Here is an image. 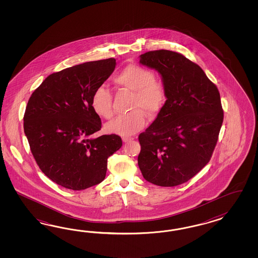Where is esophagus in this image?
<instances>
[{
	"instance_id": "34e87169",
	"label": "esophagus",
	"mask_w": 258,
	"mask_h": 258,
	"mask_svg": "<svg viewBox=\"0 0 258 258\" xmlns=\"http://www.w3.org/2000/svg\"><path fill=\"white\" fill-rule=\"evenodd\" d=\"M122 140L124 143H127V142H131V141L133 140V137H127V136H125V137H123L122 138Z\"/></svg>"
}]
</instances>
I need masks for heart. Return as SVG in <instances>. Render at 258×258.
<instances>
[{"mask_svg": "<svg viewBox=\"0 0 258 258\" xmlns=\"http://www.w3.org/2000/svg\"><path fill=\"white\" fill-rule=\"evenodd\" d=\"M152 71L136 64L125 66L114 78V82L133 93L130 109L126 114L119 115L105 125V131L111 134L131 136L143 128L147 118L156 116L166 100V91L160 80H157ZM91 107L95 114L105 119L112 116L111 95L105 86L98 87L91 98Z\"/></svg>", "mask_w": 258, "mask_h": 258, "instance_id": "1", "label": "heart"}]
</instances>
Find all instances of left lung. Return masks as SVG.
I'll use <instances>...</instances> for the list:
<instances>
[{
    "label": "left lung",
    "mask_w": 258,
    "mask_h": 258,
    "mask_svg": "<svg viewBox=\"0 0 258 258\" xmlns=\"http://www.w3.org/2000/svg\"><path fill=\"white\" fill-rule=\"evenodd\" d=\"M139 62L160 74L166 101L139 135L138 165L145 180L176 186L210 161L223 122L219 90L198 64L179 53L150 51Z\"/></svg>",
    "instance_id": "8db88e82"
}]
</instances>
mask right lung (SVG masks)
<instances>
[{"mask_svg":"<svg viewBox=\"0 0 258 258\" xmlns=\"http://www.w3.org/2000/svg\"><path fill=\"white\" fill-rule=\"evenodd\" d=\"M114 58L82 63L47 77L29 98L24 133L40 170L58 185L83 190L106 177L108 158L122 147L116 134L91 138L101 119L91 107Z\"/></svg>","mask_w":258,"mask_h":258,"instance_id":"1","label":"right lung"}]
</instances>
